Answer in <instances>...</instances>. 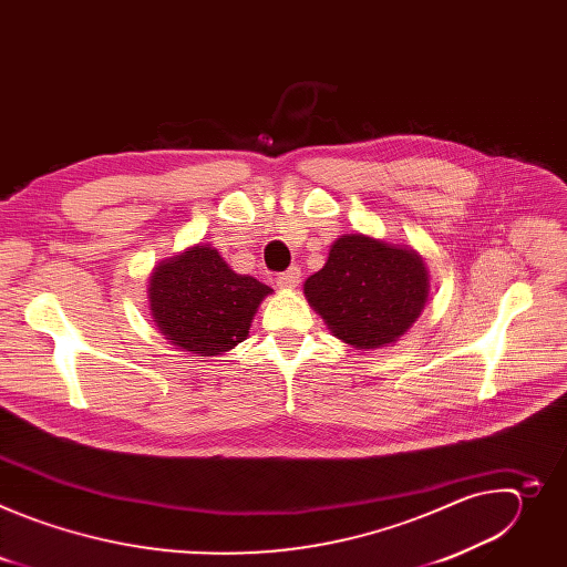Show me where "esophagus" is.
Instances as JSON below:
<instances>
[{"instance_id":"1","label":"esophagus","mask_w":567,"mask_h":567,"mask_svg":"<svg viewBox=\"0 0 567 567\" xmlns=\"http://www.w3.org/2000/svg\"><path fill=\"white\" fill-rule=\"evenodd\" d=\"M278 287L280 289H296L298 285H300V269H289V271H285V274H280L278 276Z\"/></svg>"}]
</instances>
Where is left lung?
<instances>
[{
  "mask_svg": "<svg viewBox=\"0 0 567 567\" xmlns=\"http://www.w3.org/2000/svg\"><path fill=\"white\" fill-rule=\"evenodd\" d=\"M429 267L411 245L346 233L305 280V298L332 337L359 352L394 346L426 307Z\"/></svg>",
  "mask_w": 567,
  "mask_h": 567,
  "instance_id": "obj_1",
  "label": "left lung"
}]
</instances>
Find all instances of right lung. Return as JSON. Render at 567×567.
I'll return each mask as SVG.
<instances>
[{"label":"right lung","mask_w":567,"mask_h":567,"mask_svg":"<svg viewBox=\"0 0 567 567\" xmlns=\"http://www.w3.org/2000/svg\"><path fill=\"white\" fill-rule=\"evenodd\" d=\"M269 293L271 287L235 274L202 241L161 260L147 280L154 326L177 350L195 357H219L245 341Z\"/></svg>","instance_id":"1"}]
</instances>
